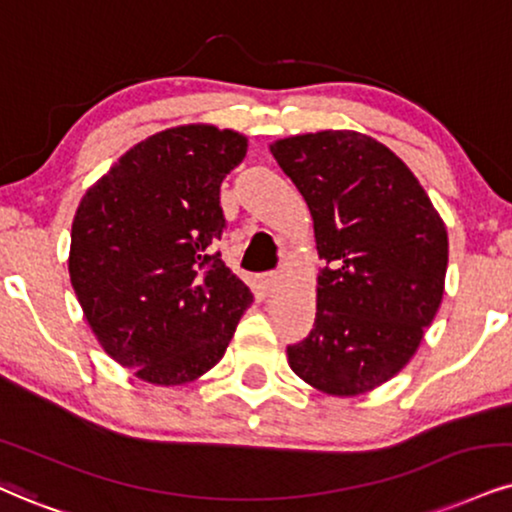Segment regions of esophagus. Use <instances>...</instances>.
<instances>
[{"label": "esophagus", "mask_w": 512, "mask_h": 512, "mask_svg": "<svg viewBox=\"0 0 512 512\" xmlns=\"http://www.w3.org/2000/svg\"><path fill=\"white\" fill-rule=\"evenodd\" d=\"M277 282H280V275L273 273V270H270V273L258 275V289H261L263 294H273L275 287H277Z\"/></svg>", "instance_id": "obj_1"}]
</instances>
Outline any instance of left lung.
Masks as SVG:
<instances>
[{"mask_svg": "<svg viewBox=\"0 0 512 512\" xmlns=\"http://www.w3.org/2000/svg\"><path fill=\"white\" fill-rule=\"evenodd\" d=\"M270 151L306 199L327 263L289 368L325 394H365L410 361L439 311L446 227L406 163L368 135L325 130Z\"/></svg>", "mask_w": 512, "mask_h": 512, "instance_id": "8db88e82", "label": "left lung"}]
</instances>
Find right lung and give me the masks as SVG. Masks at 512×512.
Listing matches in <instances>:
<instances>
[{"mask_svg": "<svg viewBox=\"0 0 512 512\" xmlns=\"http://www.w3.org/2000/svg\"><path fill=\"white\" fill-rule=\"evenodd\" d=\"M246 137L182 125L123 154L82 197L71 232V282L92 332L151 384L211 370L254 296L211 244L227 220L220 182Z\"/></svg>", "mask_w": 512, "mask_h": 512, "instance_id": "add662e5", "label": "right lung"}]
</instances>
